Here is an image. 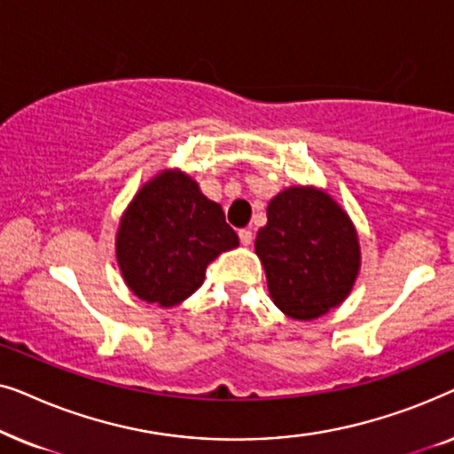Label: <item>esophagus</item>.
Here are the masks:
<instances>
[{"mask_svg": "<svg viewBox=\"0 0 454 454\" xmlns=\"http://www.w3.org/2000/svg\"><path fill=\"white\" fill-rule=\"evenodd\" d=\"M239 239H241V244H244V246H250L252 239H254L252 229H239Z\"/></svg>", "mask_w": 454, "mask_h": 454, "instance_id": "34e87169", "label": "esophagus"}]
</instances>
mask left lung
Returning a JSON list of instances; mask_svg holds the SVG:
<instances>
[{
	"label": "left lung",
	"instance_id": "obj_1",
	"mask_svg": "<svg viewBox=\"0 0 454 454\" xmlns=\"http://www.w3.org/2000/svg\"><path fill=\"white\" fill-rule=\"evenodd\" d=\"M266 219L254 247L275 306L300 322L340 306L362 266L357 229L345 208L326 190L291 185L269 202Z\"/></svg>",
	"mask_w": 454,
	"mask_h": 454
}]
</instances>
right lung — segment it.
Returning <instances> with one entry per match:
<instances>
[{"instance_id": "obj_1", "label": "right lung", "mask_w": 454, "mask_h": 454, "mask_svg": "<svg viewBox=\"0 0 454 454\" xmlns=\"http://www.w3.org/2000/svg\"><path fill=\"white\" fill-rule=\"evenodd\" d=\"M238 246L221 204L177 167L159 171L136 192L115 233L123 283L159 308L188 300L204 283L207 266Z\"/></svg>"}]
</instances>
